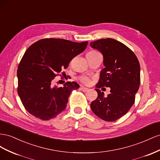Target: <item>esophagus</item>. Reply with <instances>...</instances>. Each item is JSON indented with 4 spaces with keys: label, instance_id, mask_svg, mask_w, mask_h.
I'll list each match as a JSON object with an SVG mask.
<instances>
[{
    "label": "esophagus",
    "instance_id": "esophagus-1",
    "mask_svg": "<svg viewBox=\"0 0 160 160\" xmlns=\"http://www.w3.org/2000/svg\"><path fill=\"white\" fill-rule=\"evenodd\" d=\"M81 90L83 91V92H86V91L88 90V88H86V87H84V86H82L81 87Z\"/></svg>",
    "mask_w": 160,
    "mask_h": 160
}]
</instances>
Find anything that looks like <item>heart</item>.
<instances>
[{"instance_id": "heart-1", "label": "heart", "mask_w": 160, "mask_h": 160, "mask_svg": "<svg viewBox=\"0 0 160 160\" xmlns=\"http://www.w3.org/2000/svg\"><path fill=\"white\" fill-rule=\"evenodd\" d=\"M94 52V51H92V52ZM80 80L81 82H82L83 83H85V84H88L89 82V78L88 77L86 76H82L80 78Z\"/></svg>"}]
</instances>
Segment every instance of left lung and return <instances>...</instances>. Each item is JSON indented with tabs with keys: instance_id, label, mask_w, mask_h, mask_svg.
Returning a JSON list of instances; mask_svg holds the SVG:
<instances>
[{
	"instance_id": "8db88e82",
	"label": "left lung",
	"mask_w": 160,
	"mask_h": 160,
	"mask_svg": "<svg viewBox=\"0 0 160 160\" xmlns=\"http://www.w3.org/2000/svg\"><path fill=\"white\" fill-rule=\"evenodd\" d=\"M90 46L102 54L104 66L96 85L98 97L91 102L90 108L104 121H117L125 115L135 102L140 85L139 62L128 47L115 39H98L90 42ZM101 87L111 88L107 97L99 90Z\"/></svg>"
}]
</instances>
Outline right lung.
<instances>
[{
  "mask_svg": "<svg viewBox=\"0 0 160 160\" xmlns=\"http://www.w3.org/2000/svg\"><path fill=\"white\" fill-rule=\"evenodd\" d=\"M88 42L62 39H43L26 50L17 70L18 94L26 110L36 118L49 120L67 106L72 91L78 89L76 82L63 87L53 85L54 78L70 62L84 51Z\"/></svg>",
  "mask_w": 160,
  "mask_h": 160,
  "instance_id": "obj_1",
  "label": "right lung"
}]
</instances>
